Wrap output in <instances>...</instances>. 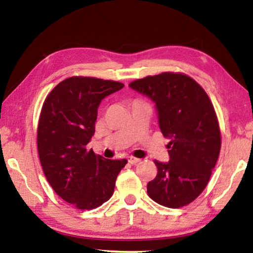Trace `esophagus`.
Returning <instances> with one entry per match:
<instances>
[{"mask_svg":"<svg viewBox=\"0 0 253 253\" xmlns=\"http://www.w3.org/2000/svg\"><path fill=\"white\" fill-rule=\"evenodd\" d=\"M140 160H138V158H136V157H132V156H129L128 157V162L130 163V164H137V163H138Z\"/></svg>","mask_w":253,"mask_h":253,"instance_id":"34e87169","label":"esophagus"}]
</instances>
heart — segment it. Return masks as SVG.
I'll return each instance as SVG.
<instances>
[{
  "label": "heart",
  "instance_id": "obj_1",
  "mask_svg": "<svg viewBox=\"0 0 253 253\" xmlns=\"http://www.w3.org/2000/svg\"><path fill=\"white\" fill-rule=\"evenodd\" d=\"M134 102H139V101H134Z\"/></svg>",
  "mask_w": 253,
  "mask_h": 253
}]
</instances>
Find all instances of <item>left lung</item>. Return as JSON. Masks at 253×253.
<instances>
[{
  "label": "left lung",
  "instance_id": "left-lung-1",
  "mask_svg": "<svg viewBox=\"0 0 253 253\" xmlns=\"http://www.w3.org/2000/svg\"><path fill=\"white\" fill-rule=\"evenodd\" d=\"M155 102L169 161H154L157 175L148 196L166 208L185 207L208 185L221 149L219 122L211 100L194 79L181 72H162L129 84Z\"/></svg>",
  "mask_w": 253,
  "mask_h": 253
}]
</instances>
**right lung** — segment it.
Here are the masks:
<instances>
[{
	"label": "right lung",
	"instance_id": "1",
	"mask_svg": "<svg viewBox=\"0 0 253 253\" xmlns=\"http://www.w3.org/2000/svg\"><path fill=\"white\" fill-rule=\"evenodd\" d=\"M123 87L114 80L70 77L55 85L42 106L37 138L42 169L55 193L79 210L107 202L127 163L106 160L85 147L95 134L101 100Z\"/></svg>",
	"mask_w": 253,
	"mask_h": 253
}]
</instances>
